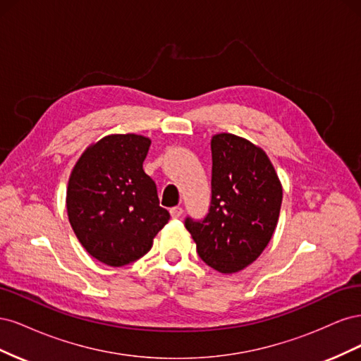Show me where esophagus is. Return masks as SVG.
<instances>
[{"label": "esophagus", "mask_w": 361, "mask_h": 361, "mask_svg": "<svg viewBox=\"0 0 361 361\" xmlns=\"http://www.w3.org/2000/svg\"><path fill=\"white\" fill-rule=\"evenodd\" d=\"M182 214H183L182 206H174V207H171V209H170L171 218H179Z\"/></svg>", "instance_id": "esophagus-1"}]
</instances>
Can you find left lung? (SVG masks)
<instances>
[{
	"instance_id": "obj_1",
	"label": "left lung",
	"mask_w": 361,
	"mask_h": 361,
	"mask_svg": "<svg viewBox=\"0 0 361 361\" xmlns=\"http://www.w3.org/2000/svg\"><path fill=\"white\" fill-rule=\"evenodd\" d=\"M211 204L203 220L185 218L197 253L223 274L248 267L268 245L279 221L281 183L262 149L233 134L211 140Z\"/></svg>"
}]
</instances>
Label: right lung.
<instances>
[{"label":"right lung","mask_w":361,"mask_h":361,"mask_svg":"<svg viewBox=\"0 0 361 361\" xmlns=\"http://www.w3.org/2000/svg\"><path fill=\"white\" fill-rule=\"evenodd\" d=\"M150 140L108 135L87 149L72 170L66 206L87 253L105 265L123 267L145 256L170 220L157 185L143 170Z\"/></svg>","instance_id":"1"}]
</instances>
